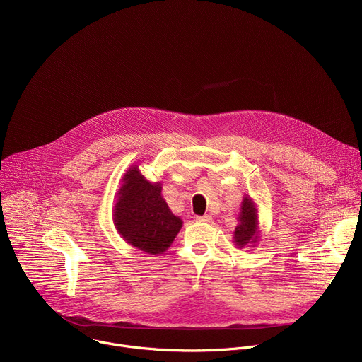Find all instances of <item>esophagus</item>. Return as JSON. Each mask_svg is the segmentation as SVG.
<instances>
[{"label": "esophagus", "mask_w": 362, "mask_h": 362, "mask_svg": "<svg viewBox=\"0 0 362 362\" xmlns=\"http://www.w3.org/2000/svg\"><path fill=\"white\" fill-rule=\"evenodd\" d=\"M198 222H211L212 216L211 215H204V216H197Z\"/></svg>", "instance_id": "34e87169"}]
</instances>
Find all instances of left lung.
Returning a JSON list of instances; mask_svg holds the SVG:
<instances>
[{
	"label": "left lung",
	"instance_id": "1",
	"mask_svg": "<svg viewBox=\"0 0 362 362\" xmlns=\"http://www.w3.org/2000/svg\"><path fill=\"white\" fill-rule=\"evenodd\" d=\"M238 225L233 232V243L236 247L242 249L245 246L255 247L259 242V215L257 205L255 201L245 195L240 204V212L238 215Z\"/></svg>",
	"mask_w": 362,
	"mask_h": 362
}]
</instances>
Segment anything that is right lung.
I'll list each match as a JSON object with an SVG mask.
<instances>
[{
  "label": "right lung",
  "mask_w": 362,
  "mask_h": 362,
  "mask_svg": "<svg viewBox=\"0 0 362 362\" xmlns=\"http://www.w3.org/2000/svg\"><path fill=\"white\" fill-rule=\"evenodd\" d=\"M161 182H150L132 165L122 178L113 208V223L132 246L150 255L165 252L178 235L182 219L161 195Z\"/></svg>",
  "instance_id": "1"
}]
</instances>
